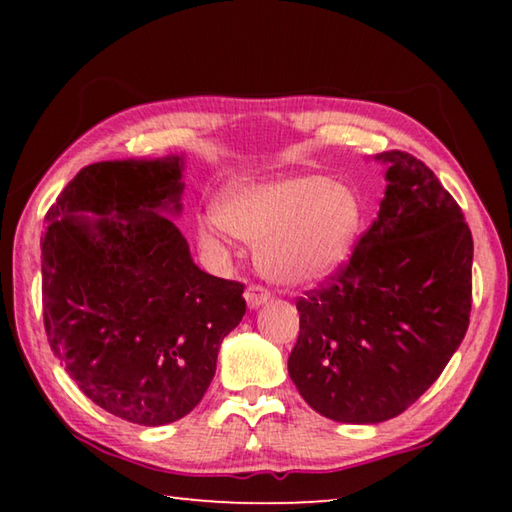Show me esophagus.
<instances>
[{"mask_svg":"<svg viewBox=\"0 0 512 512\" xmlns=\"http://www.w3.org/2000/svg\"><path fill=\"white\" fill-rule=\"evenodd\" d=\"M268 300H271V291L259 287V284H250V287L246 289V302H248L250 309L262 307V305H266Z\"/></svg>","mask_w":512,"mask_h":512,"instance_id":"obj_1","label":"esophagus"}]
</instances>
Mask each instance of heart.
I'll list each match as a JSON object with an SVG mask.
<instances>
[{
    "label": "heart",
    "instance_id": "obj_1",
    "mask_svg": "<svg viewBox=\"0 0 512 512\" xmlns=\"http://www.w3.org/2000/svg\"><path fill=\"white\" fill-rule=\"evenodd\" d=\"M363 219L357 189L323 173L232 187L216 203L221 228L259 246V268L280 284H316L339 273L359 244ZM203 241L219 239L205 228Z\"/></svg>",
    "mask_w": 512,
    "mask_h": 512
}]
</instances>
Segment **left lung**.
Listing matches in <instances>:
<instances>
[{"mask_svg":"<svg viewBox=\"0 0 512 512\" xmlns=\"http://www.w3.org/2000/svg\"><path fill=\"white\" fill-rule=\"evenodd\" d=\"M379 214L339 273L298 298L289 375L311 409L377 424L440 377L470 325L472 232L427 164L384 151Z\"/></svg>","mask_w":512,"mask_h":512,"instance_id":"8db88e82","label":"left lung"}]
</instances>
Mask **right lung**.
Here are the masks:
<instances>
[{"instance_id": "right-lung-1", "label": "right lung", "mask_w": 512, "mask_h": 512, "mask_svg": "<svg viewBox=\"0 0 512 512\" xmlns=\"http://www.w3.org/2000/svg\"><path fill=\"white\" fill-rule=\"evenodd\" d=\"M183 155L83 167L47 212L42 314L51 352L90 400L160 427L203 400L244 284L194 264L171 221Z\"/></svg>"}]
</instances>
